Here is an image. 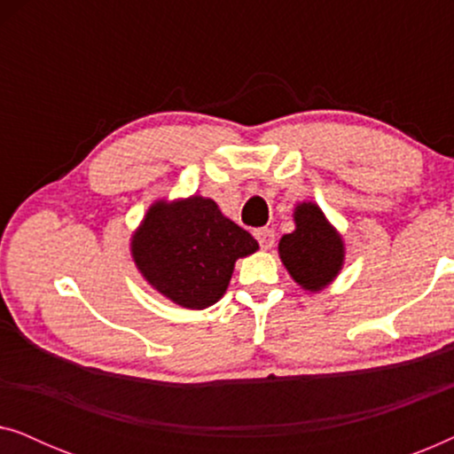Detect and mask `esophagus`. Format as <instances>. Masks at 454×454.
<instances>
[{"instance_id":"obj_1","label":"esophagus","mask_w":454,"mask_h":454,"mask_svg":"<svg viewBox=\"0 0 454 454\" xmlns=\"http://www.w3.org/2000/svg\"><path fill=\"white\" fill-rule=\"evenodd\" d=\"M254 235H256L260 247H264V250H270V247L275 246V231H272V229H269V227L256 229Z\"/></svg>"}]
</instances>
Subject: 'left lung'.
I'll return each instance as SVG.
<instances>
[{
	"label": "left lung",
	"mask_w": 454,
	"mask_h": 454,
	"mask_svg": "<svg viewBox=\"0 0 454 454\" xmlns=\"http://www.w3.org/2000/svg\"><path fill=\"white\" fill-rule=\"evenodd\" d=\"M294 221L295 231L278 241V256L297 285L322 291L343 269V239L314 202L297 204Z\"/></svg>",
	"instance_id": "1"
}]
</instances>
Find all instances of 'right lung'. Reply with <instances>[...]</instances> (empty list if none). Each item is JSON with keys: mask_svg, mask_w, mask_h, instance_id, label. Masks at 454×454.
<instances>
[{"mask_svg": "<svg viewBox=\"0 0 454 454\" xmlns=\"http://www.w3.org/2000/svg\"><path fill=\"white\" fill-rule=\"evenodd\" d=\"M256 250L258 241L202 196L154 202L132 235V258L142 277L188 309L219 301L235 260Z\"/></svg>", "mask_w": 454, "mask_h": 454, "instance_id": "obj_1", "label": "right lung"}]
</instances>
